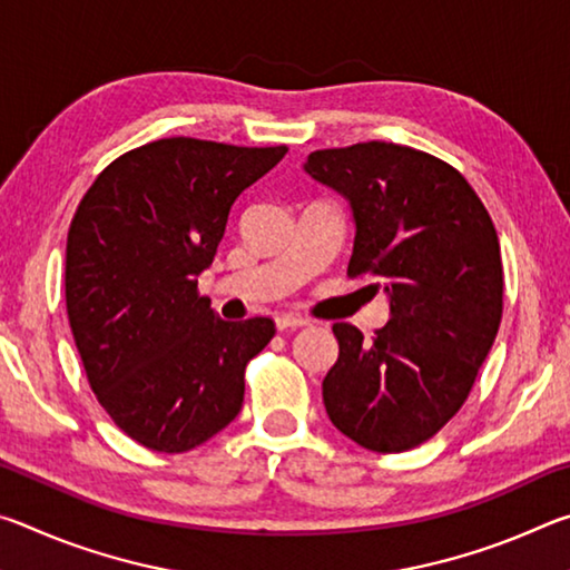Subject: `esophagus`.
I'll use <instances>...</instances> for the list:
<instances>
[{
  "mask_svg": "<svg viewBox=\"0 0 570 570\" xmlns=\"http://www.w3.org/2000/svg\"><path fill=\"white\" fill-rule=\"evenodd\" d=\"M308 320L304 316H294V314H278L276 316V330L284 332V330H298V326H306Z\"/></svg>",
  "mask_w": 570,
  "mask_h": 570,
  "instance_id": "esophagus-1",
  "label": "esophagus"
}]
</instances>
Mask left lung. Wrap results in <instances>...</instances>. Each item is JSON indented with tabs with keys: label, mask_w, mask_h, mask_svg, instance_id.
<instances>
[{
	"label": "left lung",
	"mask_w": 570,
	"mask_h": 570,
	"mask_svg": "<svg viewBox=\"0 0 570 570\" xmlns=\"http://www.w3.org/2000/svg\"><path fill=\"white\" fill-rule=\"evenodd\" d=\"M304 170L352 208L346 274L380 278L390 322L364 342L334 324L340 356L322 382L334 428L374 452L430 440L468 400L503 316L493 220L460 173L394 142L316 150Z\"/></svg>",
	"instance_id": "obj_1"
}]
</instances>
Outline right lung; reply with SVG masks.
<instances>
[{
    "mask_svg": "<svg viewBox=\"0 0 570 570\" xmlns=\"http://www.w3.org/2000/svg\"><path fill=\"white\" fill-rule=\"evenodd\" d=\"M286 150L163 138L112 160L77 206L67 316L92 392L142 448L193 450L240 412L246 362L274 322L218 320L198 276L230 206Z\"/></svg>",
    "mask_w": 570,
    "mask_h": 570,
    "instance_id": "add662e5",
    "label": "right lung"
}]
</instances>
